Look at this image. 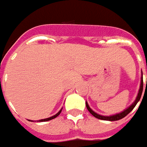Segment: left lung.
I'll use <instances>...</instances> for the list:
<instances>
[{
    "instance_id": "8db88e82",
    "label": "left lung",
    "mask_w": 147,
    "mask_h": 147,
    "mask_svg": "<svg viewBox=\"0 0 147 147\" xmlns=\"http://www.w3.org/2000/svg\"><path fill=\"white\" fill-rule=\"evenodd\" d=\"M146 85H147V79H146ZM142 90H143V79H141V85H140V88H139V91H138V96H137V97H136V100H135V101L132 104L130 107H129L128 109H127L125 111H123V112H122L121 113H119V114H116V115H111V116H104V115H98V114H96V112H94L92 111V109L89 108V106H88V103L86 102V108L88 110V112H90L91 114H92L94 117L97 119H102V120H109V121H115V120H119V119H121L124 118L126 115H128L130 112H131L133 109L135 107V105H137V103L139 101V100L141 98V96H142Z\"/></svg>"
}]
</instances>
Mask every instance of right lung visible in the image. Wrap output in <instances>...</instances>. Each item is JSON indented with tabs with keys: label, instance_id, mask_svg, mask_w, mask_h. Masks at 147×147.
Here are the masks:
<instances>
[{
	"label": "right lung",
	"instance_id": "add662e5",
	"mask_svg": "<svg viewBox=\"0 0 147 147\" xmlns=\"http://www.w3.org/2000/svg\"><path fill=\"white\" fill-rule=\"evenodd\" d=\"M61 112H62V110H60V111H59V112H58V113H57L56 115H53V116H51V117H50V118L44 119H40V120H38V121H37V122H45V121H48V120H51V119H53L56 118V117H57V116H58V115H59V114L61 113Z\"/></svg>",
	"mask_w": 147,
	"mask_h": 147
}]
</instances>
